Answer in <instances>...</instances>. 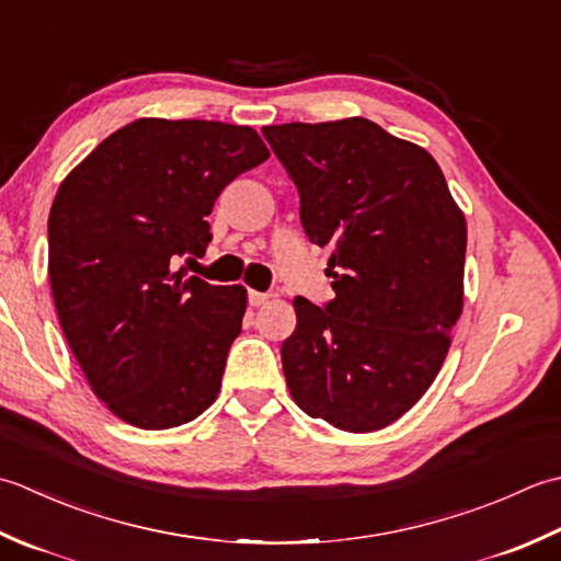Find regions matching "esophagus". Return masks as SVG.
Segmentation results:
<instances>
[{
  "instance_id": "34e87169",
  "label": "esophagus",
  "mask_w": 561,
  "mask_h": 561,
  "mask_svg": "<svg viewBox=\"0 0 561 561\" xmlns=\"http://www.w3.org/2000/svg\"><path fill=\"white\" fill-rule=\"evenodd\" d=\"M268 300H271V295H268V293L249 290V305H251V307H261V305H266Z\"/></svg>"
}]
</instances>
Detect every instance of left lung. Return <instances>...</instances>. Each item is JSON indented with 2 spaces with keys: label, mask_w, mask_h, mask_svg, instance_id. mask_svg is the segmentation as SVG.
<instances>
[{
  "label": "left lung",
  "mask_w": 561,
  "mask_h": 561,
  "mask_svg": "<svg viewBox=\"0 0 561 561\" xmlns=\"http://www.w3.org/2000/svg\"><path fill=\"white\" fill-rule=\"evenodd\" d=\"M300 193L336 297H295L280 358L295 404L351 433L390 426L436 380L462 312L467 225L424 147L368 118L261 130Z\"/></svg>",
  "instance_id": "1"
}]
</instances>
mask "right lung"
<instances>
[{"mask_svg": "<svg viewBox=\"0 0 561 561\" xmlns=\"http://www.w3.org/2000/svg\"><path fill=\"white\" fill-rule=\"evenodd\" d=\"M266 159L247 125L140 118L57 188L48 217L55 310L91 390L128 424H188L220 392L247 290L174 264L205 254L217 196Z\"/></svg>", "mask_w": 561, "mask_h": 561, "instance_id": "obj_1", "label": "right lung"}]
</instances>
